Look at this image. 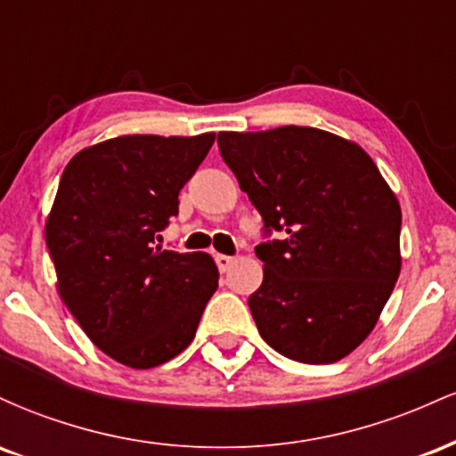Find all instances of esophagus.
I'll use <instances>...</instances> for the list:
<instances>
[{"mask_svg":"<svg viewBox=\"0 0 456 456\" xmlns=\"http://www.w3.org/2000/svg\"><path fill=\"white\" fill-rule=\"evenodd\" d=\"M214 261H216L218 270H221V272H227V270L232 268V265H233L235 257H229V255H216V257H214Z\"/></svg>","mask_w":456,"mask_h":456,"instance_id":"esophagus-1","label":"esophagus"}]
</instances>
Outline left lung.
<instances>
[{
    "label": "left lung",
    "mask_w": 456,
    "mask_h": 456,
    "mask_svg": "<svg viewBox=\"0 0 456 456\" xmlns=\"http://www.w3.org/2000/svg\"><path fill=\"white\" fill-rule=\"evenodd\" d=\"M218 150L264 218V282L250 313L272 349L306 364L352 354L401 272V206L354 141L311 126L218 133Z\"/></svg>",
    "instance_id": "left-lung-1"
}]
</instances>
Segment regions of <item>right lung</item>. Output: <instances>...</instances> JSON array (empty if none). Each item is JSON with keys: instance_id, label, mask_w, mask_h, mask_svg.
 Here are the masks:
<instances>
[{"instance_id": "obj_1", "label": "right lung", "mask_w": 456, "mask_h": 456, "mask_svg": "<svg viewBox=\"0 0 456 456\" xmlns=\"http://www.w3.org/2000/svg\"><path fill=\"white\" fill-rule=\"evenodd\" d=\"M214 137H115L61 174L45 227L57 289L90 341L130 369L184 352L218 287L210 255L154 242Z\"/></svg>"}]
</instances>
